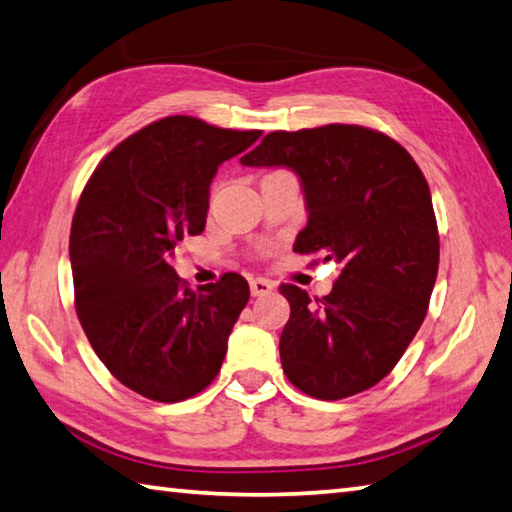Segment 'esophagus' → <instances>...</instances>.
Listing matches in <instances>:
<instances>
[{"instance_id": "1", "label": "esophagus", "mask_w": 512, "mask_h": 512, "mask_svg": "<svg viewBox=\"0 0 512 512\" xmlns=\"http://www.w3.org/2000/svg\"><path fill=\"white\" fill-rule=\"evenodd\" d=\"M273 288H275V282L264 280V277H255V280H250V293L253 295H266L271 293Z\"/></svg>"}]
</instances>
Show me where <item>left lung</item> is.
I'll return each instance as SVG.
<instances>
[{
	"label": "left lung",
	"mask_w": 512,
	"mask_h": 512,
	"mask_svg": "<svg viewBox=\"0 0 512 512\" xmlns=\"http://www.w3.org/2000/svg\"><path fill=\"white\" fill-rule=\"evenodd\" d=\"M244 165L300 176L309 224L293 250L342 266L331 293L280 291L291 318L280 338L286 378L320 401L380 383L421 327L439 271V230L421 167L394 138L360 125L264 136Z\"/></svg>",
	"instance_id": "left-lung-1"
}]
</instances>
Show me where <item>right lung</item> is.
Here are the masks:
<instances>
[{"label":"right lung","mask_w":512,"mask_h":512,"mask_svg":"<svg viewBox=\"0 0 512 512\" xmlns=\"http://www.w3.org/2000/svg\"><path fill=\"white\" fill-rule=\"evenodd\" d=\"M259 136L167 116L116 145L80 194L69 239L80 324L111 376L150 401L203 392L224 362L248 282L226 273L190 291L172 257L206 228L219 165Z\"/></svg>","instance_id":"add662e5"}]
</instances>
